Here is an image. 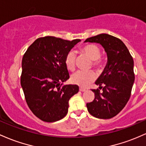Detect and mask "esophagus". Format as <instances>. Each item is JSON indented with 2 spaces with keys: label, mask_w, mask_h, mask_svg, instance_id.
<instances>
[{
  "label": "esophagus",
  "mask_w": 146,
  "mask_h": 146,
  "mask_svg": "<svg viewBox=\"0 0 146 146\" xmlns=\"http://www.w3.org/2000/svg\"><path fill=\"white\" fill-rule=\"evenodd\" d=\"M79 90L81 92H84L86 90V88H79Z\"/></svg>",
  "instance_id": "obj_1"
}]
</instances>
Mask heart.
<instances>
[{
	"instance_id": "b5f03b06",
	"label": "heart",
	"mask_w": 146,
	"mask_h": 146,
	"mask_svg": "<svg viewBox=\"0 0 146 146\" xmlns=\"http://www.w3.org/2000/svg\"><path fill=\"white\" fill-rule=\"evenodd\" d=\"M81 52L92 60V66L99 70L103 67V60L101 58V49L94 44H87L81 47ZM76 54L73 51H70L65 57V64L67 69L70 71L75 70ZM95 74L93 71H78L74 74L71 77V81L74 84L81 87H87L94 81Z\"/></svg>"
}]
</instances>
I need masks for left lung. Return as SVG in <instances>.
Instances as JSON below:
<instances>
[{
  "label": "left lung",
  "mask_w": 146,
  "mask_h": 146,
  "mask_svg": "<svg viewBox=\"0 0 146 146\" xmlns=\"http://www.w3.org/2000/svg\"><path fill=\"white\" fill-rule=\"evenodd\" d=\"M85 42L100 43L108 56L107 65L95 83L103 92L92 90L94 99L86 104L88 110L96 118L111 119L122 110L130 97L135 81L133 58L122 40L109 34H99Z\"/></svg>",
  "instance_id": "left-lung-1"
}]
</instances>
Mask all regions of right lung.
<instances>
[{"instance_id": "add662e5", "label": "right lung", "mask_w": 146, "mask_h": 146, "mask_svg": "<svg viewBox=\"0 0 146 146\" xmlns=\"http://www.w3.org/2000/svg\"><path fill=\"white\" fill-rule=\"evenodd\" d=\"M79 41L40 37L24 54L21 84L29 109L43 121L55 122L65 117L69 100L78 92L76 85L61 83L70 78L65 56Z\"/></svg>"}]
</instances>
